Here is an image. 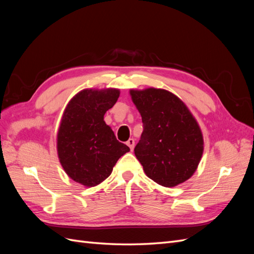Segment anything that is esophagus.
I'll return each mask as SVG.
<instances>
[{
    "instance_id": "esophagus-1",
    "label": "esophagus",
    "mask_w": 254,
    "mask_h": 254,
    "mask_svg": "<svg viewBox=\"0 0 254 254\" xmlns=\"http://www.w3.org/2000/svg\"><path fill=\"white\" fill-rule=\"evenodd\" d=\"M126 144L129 146V148H130V150H133V147H134V140L133 139H129L127 142H126Z\"/></svg>"
}]
</instances>
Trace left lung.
Instances as JSON below:
<instances>
[{
	"mask_svg": "<svg viewBox=\"0 0 254 254\" xmlns=\"http://www.w3.org/2000/svg\"><path fill=\"white\" fill-rule=\"evenodd\" d=\"M143 132L134 148L146 176L165 188L190 179L203 153V136L181 99L164 89L130 90Z\"/></svg>",
	"mask_w": 254,
	"mask_h": 254,
	"instance_id": "8db88e82",
	"label": "left lung"
}]
</instances>
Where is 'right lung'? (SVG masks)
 <instances>
[{
	"mask_svg": "<svg viewBox=\"0 0 254 254\" xmlns=\"http://www.w3.org/2000/svg\"><path fill=\"white\" fill-rule=\"evenodd\" d=\"M120 90L84 89L73 96L63 114L57 133V153L66 175L87 188L111 175L118 160L130 149L117 140L104 121Z\"/></svg>",
	"mask_w": 254,
	"mask_h": 254,
	"instance_id": "1",
	"label": "right lung"
}]
</instances>
